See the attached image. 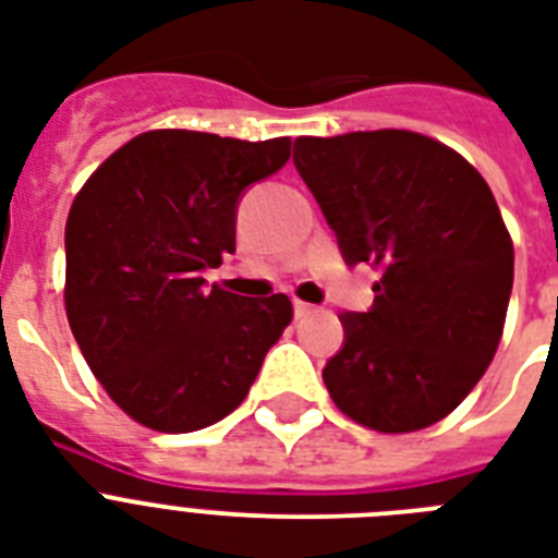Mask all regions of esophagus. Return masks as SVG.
<instances>
[{"instance_id": "34e87169", "label": "esophagus", "mask_w": 558, "mask_h": 558, "mask_svg": "<svg viewBox=\"0 0 558 558\" xmlns=\"http://www.w3.org/2000/svg\"><path fill=\"white\" fill-rule=\"evenodd\" d=\"M310 313H315L313 304H304V301H295V318H306Z\"/></svg>"}]
</instances>
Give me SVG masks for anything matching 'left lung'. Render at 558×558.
<instances>
[{
  "mask_svg": "<svg viewBox=\"0 0 558 558\" xmlns=\"http://www.w3.org/2000/svg\"><path fill=\"white\" fill-rule=\"evenodd\" d=\"M292 161L344 263L379 271L371 310L339 315L332 402L373 432L440 423L493 362L510 304L512 240L493 191L408 130L295 138Z\"/></svg>",
  "mask_w": 558,
  "mask_h": 558,
  "instance_id": "left-lung-1",
  "label": "left lung"
}]
</instances>
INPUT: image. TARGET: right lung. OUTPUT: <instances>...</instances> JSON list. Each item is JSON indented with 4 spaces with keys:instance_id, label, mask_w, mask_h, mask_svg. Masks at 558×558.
Instances as JSON below:
<instances>
[{
    "instance_id": "right-lung-1",
    "label": "right lung",
    "mask_w": 558,
    "mask_h": 558,
    "mask_svg": "<svg viewBox=\"0 0 558 558\" xmlns=\"http://www.w3.org/2000/svg\"><path fill=\"white\" fill-rule=\"evenodd\" d=\"M289 138L153 130L116 150L65 219V315L86 365L135 423L185 434L245 399L292 322L287 295L205 283L234 254L243 193L289 161Z\"/></svg>"
}]
</instances>
